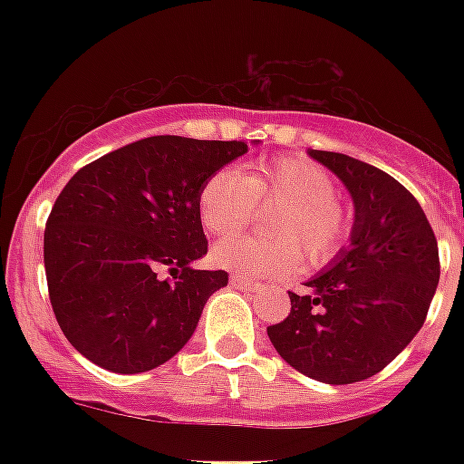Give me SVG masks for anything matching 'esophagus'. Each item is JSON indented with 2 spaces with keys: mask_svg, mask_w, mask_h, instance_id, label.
Here are the masks:
<instances>
[{
  "mask_svg": "<svg viewBox=\"0 0 464 464\" xmlns=\"http://www.w3.org/2000/svg\"><path fill=\"white\" fill-rule=\"evenodd\" d=\"M231 286H236V289H250L253 284H250V279H246V276L233 275L231 276Z\"/></svg>",
  "mask_w": 464,
  "mask_h": 464,
  "instance_id": "34e87169",
  "label": "esophagus"
}]
</instances>
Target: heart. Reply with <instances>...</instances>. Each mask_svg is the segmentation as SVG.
<instances>
[{
	"label": "heart",
	"mask_w": 464,
	"mask_h": 464,
	"mask_svg": "<svg viewBox=\"0 0 464 464\" xmlns=\"http://www.w3.org/2000/svg\"><path fill=\"white\" fill-rule=\"evenodd\" d=\"M257 203L280 207L268 227L273 238L231 241L252 220ZM197 211L204 231L228 238L214 246L211 262L246 279L291 276L301 267L298 249L313 267L327 265L352 233L332 175L304 156L262 160L247 173L221 168L204 180Z\"/></svg>",
	"instance_id": "1"
}]
</instances>
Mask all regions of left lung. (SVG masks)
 <instances>
[{
	"mask_svg": "<svg viewBox=\"0 0 464 464\" xmlns=\"http://www.w3.org/2000/svg\"><path fill=\"white\" fill-rule=\"evenodd\" d=\"M353 199L352 243L308 291L289 294L291 313L269 324V342L313 381L349 385L381 373L421 330L440 276L439 243L421 204L381 168L310 149Z\"/></svg>",
	"mask_w": 464,
	"mask_h": 464,
	"instance_id": "1",
	"label": "left lung"
}]
</instances>
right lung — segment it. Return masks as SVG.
<instances>
[{"instance_id": "1", "label": "right lung", "mask_w": 464, "mask_h": 464, "mask_svg": "<svg viewBox=\"0 0 464 464\" xmlns=\"http://www.w3.org/2000/svg\"><path fill=\"white\" fill-rule=\"evenodd\" d=\"M246 141L147 137L72 175L47 217L50 304L76 352L112 373H144L188 344L224 269L207 255L197 199ZM170 271L173 280L162 276Z\"/></svg>"}]
</instances>
